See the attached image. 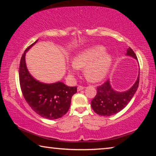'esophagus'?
<instances>
[{
    "label": "esophagus",
    "mask_w": 156,
    "mask_h": 156,
    "mask_svg": "<svg viewBox=\"0 0 156 156\" xmlns=\"http://www.w3.org/2000/svg\"><path fill=\"white\" fill-rule=\"evenodd\" d=\"M84 89V87L83 86H78V91H81Z\"/></svg>",
    "instance_id": "obj_1"
}]
</instances>
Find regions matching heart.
Listing matches in <instances>:
<instances>
[{
    "label": "heart",
    "instance_id": "1",
    "mask_svg": "<svg viewBox=\"0 0 156 156\" xmlns=\"http://www.w3.org/2000/svg\"><path fill=\"white\" fill-rule=\"evenodd\" d=\"M113 62V56L105 51L101 45L93 46L78 54L69 67V72L75 73L79 68H84L87 80L99 82L103 80L109 72Z\"/></svg>",
    "mask_w": 156,
    "mask_h": 156
}]
</instances>
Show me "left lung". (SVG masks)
<instances>
[{
	"mask_svg": "<svg viewBox=\"0 0 156 156\" xmlns=\"http://www.w3.org/2000/svg\"><path fill=\"white\" fill-rule=\"evenodd\" d=\"M126 54L133 57L136 60L138 59L131 47H129ZM139 80L140 73L131 88L128 91L118 92L113 90L109 80H107L97 87V94L91 102L92 109L97 114L102 116H110L120 112L133 97L138 89Z\"/></svg>",
	"mask_w": 156,
	"mask_h": 156,
	"instance_id": "8db88e82",
	"label": "left lung"
}]
</instances>
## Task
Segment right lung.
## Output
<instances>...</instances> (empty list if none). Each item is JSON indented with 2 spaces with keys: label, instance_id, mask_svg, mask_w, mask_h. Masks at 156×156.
Returning a JSON list of instances; mask_svg holds the SVG:
<instances>
[{
  "label": "right lung",
  "instance_id": "1",
  "mask_svg": "<svg viewBox=\"0 0 156 156\" xmlns=\"http://www.w3.org/2000/svg\"><path fill=\"white\" fill-rule=\"evenodd\" d=\"M29 46L21 57L19 82L26 102L37 114L49 120L61 118L70 107L72 97L77 87H68L61 82L44 84L35 80L29 73L25 64V54L36 42Z\"/></svg>",
  "mask_w": 156,
  "mask_h": 156
}]
</instances>
